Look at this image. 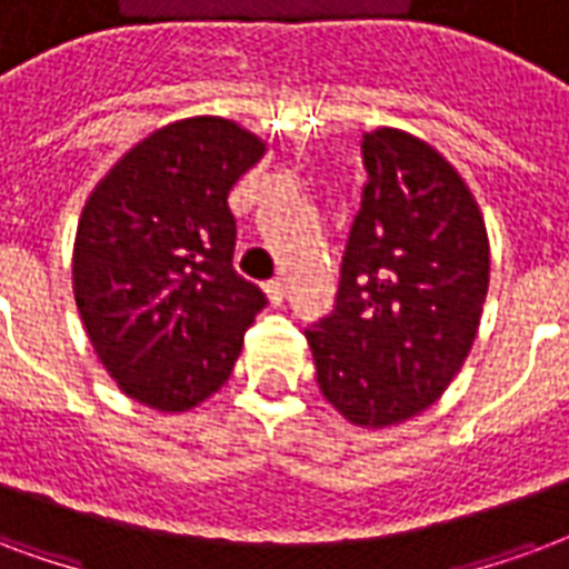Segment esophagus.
I'll list each match as a JSON object with an SVG mask.
<instances>
[{
	"mask_svg": "<svg viewBox=\"0 0 569 569\" xmlns=\"http://www.w3.org/2000/svg\"><path fill=\"white\" fill-rule=\"evenodd\" d=\"M267 297L272 302H281L284 300V281L281 279H272V281H267Z\"/></svg>",
	"mask_w": 569,
	"mask_h": 569,
	"instance_id": "obj_1",
	"label": "esophagus"
}]
</instances>
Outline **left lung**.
I'll use <instances>...</instances> for the list:
<instances>
[{"mask_svg":"<svg viewBox=\"0 0 569 569\" xmlns=\"http://www.w3.org/2000/svg\"><path fill=\"white\" fill-rule=\"evenodd\" d=\"M360 153L367 181L336 306L306 339L333 409L388 427L437 403L463 367L491 260L476 199L430 144L381 127Z\"/></svg>","mask_w":569,"mask_h":569,"instance_id":"8db88e82","label":"left lung"}]
</instances>
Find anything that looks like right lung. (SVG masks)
<instances>
[{"instance_id":"add662e5","label":"right lung","mask_w":569,"mask_h":569,"mask_svg":"<svg viewBox=\"0 0 569 569\" xmlns=\"http://www.w3.org/2000/svg\"><path fill=\"white\" fill-rule=\"evenodd\" d=\"M263 151L233 120H178L123 153L87 199L74 302L132 400L184 412L230 379L267 293L233 269L227 197Z\"/></svg>"}]
</instances>
